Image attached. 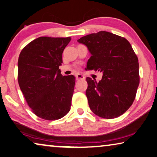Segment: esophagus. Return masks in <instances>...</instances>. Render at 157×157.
Returning a JSON list of instances; mask_svg holds the SVG:
<instances>
[{
  "label": "esophagus",
  "mask_w": 157,
  "mask_h": 157,
  "mask_svg": "<svg viewBox=\"0 0 157 157\" xmlns=\"http://www.w3.org/2000/svg\"><path fill=\"white\" fill-rule=\"evenodd\" d=\"M75 77H76L77 80H79V79H85V77L83 75H82L80 73L77 74L76 75H75Z\"/></svg>",
  "instance_id": "34e87169"
}]
</instances>
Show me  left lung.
I'll use <instances>...</instances> for the list:
<instances>
[{"mask_svg":"<svg viewBox=\"0 0 157 157\" xmlns=\"http://www.w3.org/2000/svg\"><path fill=\"white\" fill-rule=\"evenodd\" d=\"M78 41L91 54L86 67L103 73L99 82L86 78L90 109L104 118L122 115L134 101L140 83L138 58L129 41L105 31L88 34Z\"/></svg>","mask_w":157,"mask_h":157,"instance_id":"1","label":"left lung"}]
</instances>
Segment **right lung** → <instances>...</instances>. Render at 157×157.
I'll list each match as a JSON object with an SVG mask.
<instances>
[{"label": "right lung", "mask_w": 157, "mask_h": 157, "mask_svg": "<svg viewBox=\"0 0 157 157\" xmlns=\"http://www.w3.org/2000/svg\"><path fill=\"white\" fill-rule=\"evenodd\" d=\"M71 37L41 36L28 44L18 58V83L34 114L53 121L71 110L75 78L63 76L59 66Z\"/></svg>", "instance_id": "add662e5"}]
</instances>
